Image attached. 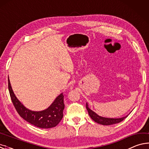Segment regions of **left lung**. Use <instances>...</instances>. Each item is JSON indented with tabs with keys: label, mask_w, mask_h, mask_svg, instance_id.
<instances>
[{
	"label": "left lung",
	"mask_w": 149,
	"mask_h": 149,
	"mask_svg": "<svg viewBox=\"0 0 149 149\" xmlns=\"http://www.w3.org/2000/svg\"><path fill=\"white\" fill-rule=\"evenodd\" d=\"M86 108L88 111V113H89V114L90 116V117L91 118V119L93 120H94L95 122L99 123V124L104 125H112V124H115V123H120L124 120L125 118H127L128 116L127 115L126 116L120 118H104V117L100 116H99L97 114H96L95 112H93L92 110H91L89 108V106H88L87 103H86Z\"/></svg>",
	"instance_id": "1"
}]
</instances>
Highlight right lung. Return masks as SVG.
I'll return each instance as SVG.
<instances>
[{"label":"right lung","instance_id":"right-lung-1","mask_svg":"<svg viewBox=\"0 0 149 149\" xmlns=\"http://www.w3.org/2000/svg\"><path fill=\"white\" fill-rule=\"evenodd\" d=\"M8 90L12 103L19 115L27 122L43 129L54 127L58 124L63 118L64 109V95L61 93L47 109L42 111H32L27 109L17 99L8 78Z\"/></svg>","mask_w":149,"mask_h":149}]
</instances>
